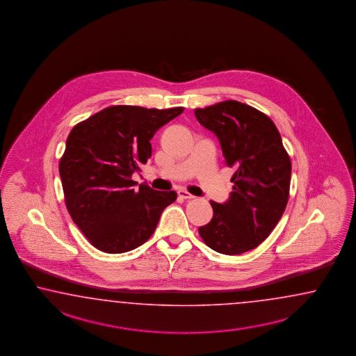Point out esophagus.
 <instances>
[{
  "label": "esophagus",
  "instance_id": "obj_1",
  "mask_svg": "<svg viewBox=\"0 0 356 356\" xmlns=\"http://www.w3.org/2000/svg\"><path fill=\"white\" fill-rule=\"evenodd\" d=\"M177 195H179L181 200H193V198H194V195H191V193H188L186 191H177Z\"/></svg>",
  "mask_w": 356,
  "mask_h": 356
}]
</instances>
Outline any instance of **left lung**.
Listing matches in <instances>:
<instances>
[{"instance_id":"1","label":"left lung","mask_w":356,"mask_h":356,"mask_svg":"<svg viewBox=\"0 0 356 356\" xmlns=\"http://www.w3.org/2000/svg\"><path fill=\"white\" fill-rule=\"evenodd\" d=\"M220 141L226 165L234 168L230 198L211 200L213 216L200 226L203 242L224 254H241L264 242L286 209L291 159L266 114L235 100L194 111Z\"/></svg>"}]
</instances>
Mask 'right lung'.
Segmentation results:
<instances>
[{
  "label": "right lung",
  "mask_w": 356,
  "mask_h": 356,
  "mask_svg": "<svg viewBox=\"0 0 356 356\" xmlns=\"http://www.w3.org/2000/svg\"><path fill=\"white\" fill-rule=\"evenodd\" d=\"M184 108L113 105L76 124L59 163L65 206L88 242L105 253H123L147 242L174 191L131 180L152 156L150 139Z\"/></svg>",
  "instance_id": "add662e5"
}]
</instances>
